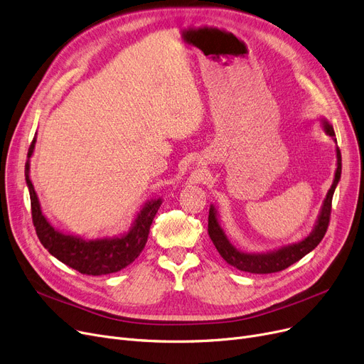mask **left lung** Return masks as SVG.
I'll return each instance as SVG.
<instances>
[{
  "instance_id": "1",
  "label": "left lung",
  "mask_w": 364,
  "mask_h": 364,
  "mask_svg": "<svg viewBox=\"0 0 364 364\" xmlns=\"http://www.w3.org/2000/svg\"><path fill=\"white\" fill-rule=\"evenodd\" d=\"M321 126L323 131L333 138H335V131L333 126H331L327 119L321 117ZM341 172H342V159H341V150L336 147V171H335V178L333 183H331V187L328 188V192L323 200L321 210L318 213L317 221L311 230V233L302 241L293 242L289 245H282L277 250L272 251H264V252H248L242 251L240 248H236L228 238V235L225 229L221 228L220 220H218V213L214 205L210 207V215H208V235L215 245L217 251L220 252V256L223 257L229 264L233 267L244 272L250 274H272V272H279L286 267L291 266L293 263L299 262L302 257H305L308 252H311L315 247H317L321 240L324 238L327 226H328V220H330V211H331V199H333L335 188L341 180Z\"/></svg>"
}]
</instances>
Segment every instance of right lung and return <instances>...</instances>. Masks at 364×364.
Returning <instances> with one entry per match:
<instances>
[{"mask_svg": "<svg viewBox=\"0 0 364 364\" xmlns=\"http://www.w3.org/2000/svg\"><path fill=\"white\" fill-rule=\"evenodd\" d=\"M37 138L28 150V161L25 164V180L31 198L33 223L40 242L59 262L65 263L83 275H107L122 271L131 264L139 252L144 250L153 218L159 210L162 198L147 200L135 214L129 229L116 236H104L97 240H85L80 235H73L55 229L41 211V205L36 188L29 177V157L33 156Z\"/></svg>", "mask_w": 364, "mask_h": 364, "instance_id": "right-lung-1", "label": "right lung"}]
</instances>
